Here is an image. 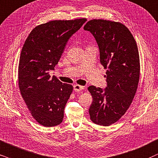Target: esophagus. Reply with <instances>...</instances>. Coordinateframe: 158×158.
Listing matches in <instances>:
<instances>
[{
    "instance_id": "1",
    "label": "esophagus",
    "mask_w": 158,
    "mask_h": 158,
    "mask_svg": "<svg viewBox=\"0 0 158 158\" xmlns=\"http://www.w3.org/2000/svg\"><path fill=\"white\" fill-rule=\"evenodd\" d=\"M73 89H74L75 92H80L84 89V87L79 85H73Z\"/></svg>"
}]
</instances>
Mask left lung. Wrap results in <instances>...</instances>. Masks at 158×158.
Wrapping results in <instances>:
<instances>
[{"label": "left lung", "mask_w": 158, "mask_h": 158, "mask_svg": "<svg viewBox=\"0 0 158 158\" xmlns=\"http://www.w3.org/2000/svg\"><path fill=\"white\" fill-rule=\"evenodd\" d=\"M84 30L95 38L100 61L107 69L105 89L88 87L93 96L89 114L94 123L109 126L126 112L136 93L140 75L139 50L133 35L122 23L93 19Z\"/></svg>", "instance_id": "8db88e82"}]
</instances>
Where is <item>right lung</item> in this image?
I'll list each match as a JSON object with an SVG mask.
<instances>
[{
	"label": "right lung",
	"mask_w": 158,
	"mask_h": 158,
	"mask_svg": "<svg viewBox=\"0 0 158 158\" xmlns=\"http://www.w3.org/2000/svg\"><path fill=\"white\" fill-rule=\"evenodd\" d=\"M87 21L54 20L35 27L25 40L18 69L20 93L33 117L45 127L60 124L73 86L50 78L69 39Z\"/></svg>",
	"instance_id": "obj_1"
}]
</instances>
